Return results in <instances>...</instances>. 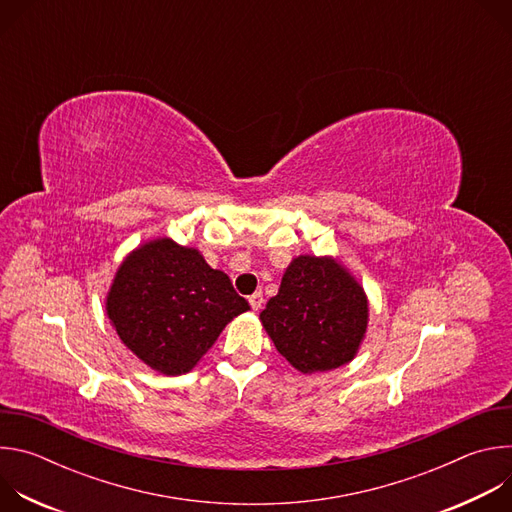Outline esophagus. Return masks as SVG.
<instances>
[{"instance_id":"34e87169","label":"esophagus","mask_w":512,"mask_h":512,"mask_svg":"<svg viewBox=\"0 0 512 512\" xmlns=\"http://www.w3.org/2000/svg\"><path fill=\"white\" fill-rule=\"evenodd\" d=\"M249 304H251V308L255 312L261 310V306H263V294H261V291H255V294L249 298Z\"/></svg>"}]
</instances>
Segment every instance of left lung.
Listing matches in <instances>:
<instances>
[{"label": "left lung", "mask_w": 512, "mask_h": 512, "mask_svg": "<svg viewBox=\"0 0 512 512\" xmlns=\"http://www.w3.org/2000/svg\"><path fill=\"white\" fill-rule=\"evenodd\" d=\"M277 352L300 373L350 362L367 332L369 304L358 281L334 259L300 255L261 312Z\"/></svg>", "instance_id": "obj_1"}]
</instances>
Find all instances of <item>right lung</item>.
Listing matches in <instances>:
<instances>
[{
	"label": "right lung",
	"mask_w": 512,
	"mask_h": 512,
	"mask_svg": "<svg viewBox=\"0 0 512 512\" xmlns=\"http://www.w3.org/2000/svg\"><path fill=\"white\" fill-rule=\"evenodd\" d=\"M249 310L229 275L172 239L137 247L119 265L107 316L123 344L162 375H184Z\"/></svg>",
	"instance_id": "right-lung-1"
}]
</instances>
